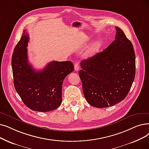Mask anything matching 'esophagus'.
<instances>
[{
  "mask_svg": "<svg viewBox=\"0 0 149 149\" xmlns=\"http://www.w3.org/2000/svg\"><path fill=\"white\" fill-rule=\"evenodd\" d=\"M74 69H75V70H77V71L79 70V64L78 63H76L74 64Z\"/></svg>",
  "mask_w": 149,
  "mask_h": 149,
  "instance_id": "34e87169",
  "label": "esophagus"
}]
</instances>
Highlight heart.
Returning <instances> with one entry per match:
<instances>
[{"label": "heart", "mask_w": 149, "mask_h": 149, "mask_svg": "<svg viewBox=\"0 0 149 149\" xmlns=\"http://www.w3.org/2000/svg\"><path fill=\"white\" fill-rule=\"evenodd\" d=\"M101 46V43L100 42H97L96 43H95L93 46L89 49V50L87 52V54L89 55H92L94 54H95L99 48Z\"/></svg>", "instance_id": "1"}]
</instances>
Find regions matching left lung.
Returning <instances> with one entry per match:
<instances>
[{"label":"left lung","instance_id":"1","mask_svg":"<svg viewBox=\"0 0 149 149\" xmlns=\"http://www.w3.org/2000/svg\"><path fill=\"white\" fill-rule=\"evenodd\" d=\"M116 29L115 40L111 44L80 63L79 74L84 95L96 108L112 107L124 100L134 79L133 44L120 28Z\"/></svg>","mask_w":149,"mask_h":149}]
</instances>
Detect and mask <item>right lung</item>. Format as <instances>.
<instances>
[{
    "label": "right lung",
    "mask_w": 149,
    "mask_h": 149,
    "mask_svg": "<svg viewBox=\"0 0 149 149\" xmlns=\"http://www.w3.org/2000/svg\"><path fill=\"white\" fill-rule=\"evenodd\" d=\"M29 35L23 31L11 58L14 85L24 104L33 111H50L62 102L63 83L72 72V63L51 61L41 70H35L29 63Z\"/></svg>",
    "instance_id": "add662e5"
}]
</instances>
